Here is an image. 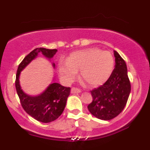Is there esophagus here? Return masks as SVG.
Returning <instances> with one entry per match:
<instances>
[{"instance_id":"34e87169","label":"esophagus","mask_w":150,"mask_h":150,"mask_svg":"<svg viewBox=\"0 0 150 150\" xmlns=\"http://www.w3.org/2000/svg\"><path fill=\"white\" fill-rule=\"evenodd\" d=\"M82 91L80 89H77V88H75V87H73L71 89V93L72 94H77V93H80Z\"/></svg>"}]
</instances>
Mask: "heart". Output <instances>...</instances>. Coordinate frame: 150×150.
Instances as JSON below:
<instances>
[{"mask_svg":"<svg viewBox=\"0 0 150 150\" xmlns=\"http://www.w3.org/2000/svg\"><path fill=\"white\" fill-rule=\"evenodd\" d=\"M114 59L111 53L97 48L74 51L67 61L58 63V73L65 82L75 80L77 71L80 70V77L90 87H99L105 83L112 73Z\"/></svg>","mask_w":150,"mask_h":150,"instance_id":"obj_1","label":"heart"}]
</instances>
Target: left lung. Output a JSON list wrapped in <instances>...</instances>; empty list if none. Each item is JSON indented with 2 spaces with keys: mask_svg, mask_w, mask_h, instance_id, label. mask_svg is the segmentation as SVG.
Listing matches in <instances>:
<instances>
[{
  "mask_svg": "<svg viewBox=\"0 0 150 150\" xmlns=\"http://www.w3.org/2000/svg\"><path fill=\"white\" fill-rule=\"evenodd\" d=\"M115 68L103 85L91 91L93 100L87 106L94 116L101 120L113 119L121 113L130 93V82L124 60L113 51Z\"/></svg>",
  "mask_w": 150,
  "mask_h": 150,
  "instance_id": "1",
  "label": "left lung"
}]
</instances>
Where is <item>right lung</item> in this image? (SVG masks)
I'll return each mask as SVG.
<instances>
[{"label":"right lung","instance_id":"add662e5","mask_svg":"<svg viewBox=\"0 0 150 150\" xmlns=\"http://www.w3.org/2000/svg\"><path fill=\"white\" fill-rule=\"evenodd\" d=\"M57 52L56 49H47L37 48L30 52L19 65L16 74L15 87L24 110L34 119L42 123H50L56 120L63 113L66 105L67 99L70 95V87H63L59 83L54 82L50 84L42 93L38 95H30L22 90L20 82L21 72L33 60L42 53L50 61ZM55 68V63H52Z\"/></svg>","mask_w":150,"mask_h":150}]
</instances>
